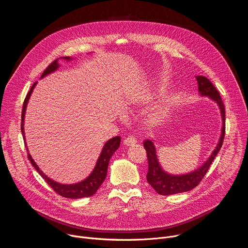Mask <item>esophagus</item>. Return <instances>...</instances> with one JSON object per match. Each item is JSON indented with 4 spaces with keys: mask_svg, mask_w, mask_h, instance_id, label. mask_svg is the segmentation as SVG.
Here are the masks:
<instances>
[{
    "mask_svg": "<svg viewBox=\"0 0 248 248\" xmlns=\"http://www.w3.org/2000/svg\"><path fill=\"white\" fill-rule=\"evenodd\" d=\"M136 142H137L136 138H135L134 136H132V135L127 136L126 138H124V145H127V146L132 145V144H135Z\"/></svg>",
    "mask_w": 248,
    "mask_h": 248,
    "instance_id": "obj_1",
    "label": "esophagus"
}]
</instances>
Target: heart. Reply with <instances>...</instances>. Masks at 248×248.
Masks as SVG:
<instances>
[{"instance_id":"heart-1","label":"heart","mask_w":248,"mask_h":248,"mask_svg":"<svg viewBox=\"0 0 248 248\" xmlns=\"http://www.w3.org/2000/svg\"><path fill=\"white\" fill-rule=\"evenodd\" d=\"M164 115H165V111L163 109L156 110L149 115V122L151 124H157L164 118Z\"/></svg>"}]
</instances>
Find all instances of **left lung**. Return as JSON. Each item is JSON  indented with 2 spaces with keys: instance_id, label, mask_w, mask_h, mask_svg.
Segmentation results:
<instances>
[{
  "instance_id": "obj_1",
  "label": "left lung",
  "mask_w": 248,
  "mask_h": 248,
  "mask_svg": "<svg viewBox=\"0 0 248 248\" xmlns=\"http://www.w3.org/2000/svg\"><path fill=\"white\" fill-rule=\"evenodd\" d=\"M196 79L198 82V90L200 92V95L210 97L219 105L221 114H222V119H223L222 134L216 149L213 151V153H212V155L206 161V163L199 169L195 170L194 171L186 174H182V175H172L165 172L158 162L156 149L153 142L149 139H145L143 144H144V148L146 150L147 159H148V172L146 175L147 182L154 188V190L161 195L182 193V192L189 191L194 187H196L204 178V175L208 171L212 162L214 161L215 157L217 156V154L219 153L223 145V141L226 133V111H225V106L220 96V93L216 89L214 84L212 83L207 78L202 76H197Z\"/></svg>"
}]
</instances>
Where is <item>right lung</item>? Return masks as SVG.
I'll return each mask as SVG.
<instances>
[{
  "label": "right lung",
  "instance_id": "right-lung-1",
  "mask_svg": "<svg viewBox=\"0 0 248 248\" xmlns=\"http://www.w3.org/2000/svg\"><path fill=\"white\" fill-rule=\"evenodd\" d=\"M64 60H70L69 57H63ZM59 67V63H58V59L55 60L54 62H52L47 68L44 70V73L42 74V77L47 76L48 74H51ZM37 82H34V84L32 85V87L30 88L29 92L27 93L24 102H23V106H22V112H21V132L23 135V139L24 137V128H23V121H24V115H25V110H26V105L27 102L29 100V97L33 91V88L36 85ZM121 143V137L120 136H115L113 138H111L107 143H106L103 147V150L101 152V155L97 161V164L93 170V171L90 173V175L88 176L87 179H85L84 181H82L81 183L76 184V185H61L58 184L56 182H54L53 180L49 179L46 174L43 173V171L38 168V166L36 165V163L34 162V160L32 159V157L30 156L29 153H27L28 159L30 161V163L32 164V166L36 169V170L40 173V175L45 180V182L53 188L54 191H56L59 195L65 197V198H72V199H78V198H83V197H88V196H92L93 194L96 193V191L98 190V188L100 187V186L103 184V182L105 181L106 176H107V170H108V165L110 162V158L112 157V155L115 153V151L119 148ZM25 147H26V143H25ZM28 150V149H27Z\"/></svg>",
  "mask_w": 248,
  "mask_h": 248
}]
</instances>
